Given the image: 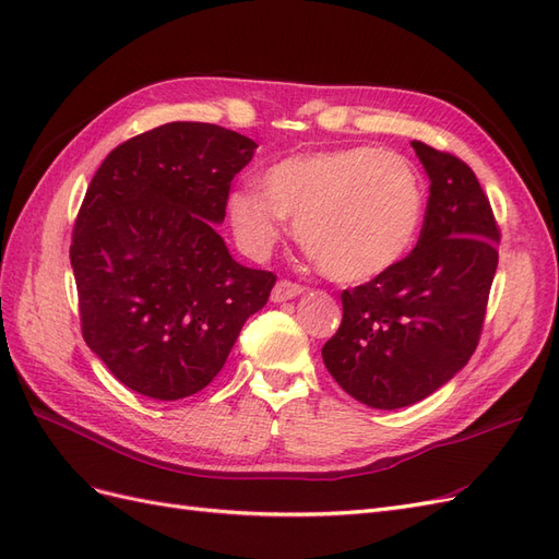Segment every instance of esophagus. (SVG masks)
<instances>
[{"mask_svg":"<svg viewBox=\"0 0 559 559\" xmlns=\"http://www.w3.org/2000/svg\"><path fill=\"white\" fill-rule=\"evenodd\" d=\"M302 292H306V286H302V284L292 282V280H280L273 286V294H270V298H273L275 302H284V300H292V298L300 296Z\"/></svg>","mask_w":559,"mask_h":559,"instance_id":"34e87169","label":"esophagus"}]
</instances>
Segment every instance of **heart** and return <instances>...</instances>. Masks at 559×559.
Listing matches in <instances>:
<instances>
[{
  "label": "heart",
  "mask_w": 559,
  "mask_h": 559,
  "mask_svg": "<svg viewBox=\"0 0 559 559\" xmlns=\"http://www.w3.org/2000/svg\"><path fill=\"white\" fill-rule=\"evenodd\" d=\"M230 224L251 253L282 238L286 216L321 273L357 284L384 275L413 249L425 218V183L396 151L343 146L270 165L263 191L242 186L228 198Z\"/></svg>",
  "instance_id": "heart-1"
}]
</instances>
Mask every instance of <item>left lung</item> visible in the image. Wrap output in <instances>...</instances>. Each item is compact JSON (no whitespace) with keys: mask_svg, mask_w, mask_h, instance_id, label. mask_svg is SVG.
I'll return each instance as SVG.
<instances>
[{"mask_svg":"<svg viewBox=\"0 0 559 559\" xmlns=\"http://www.w3.org/2000/svg\"><path fill=\"white\" fill-rule=\"evenodd\" d=\"M429 177L415 249L343 292V321L321 357L349 396L396 411L431 396L476 352L499 263V226L471 167L413 142Z\"/></svg>","mask_w":559,"mask_h":559,"instance_id":"1","label":"left lung"}]
</instances>
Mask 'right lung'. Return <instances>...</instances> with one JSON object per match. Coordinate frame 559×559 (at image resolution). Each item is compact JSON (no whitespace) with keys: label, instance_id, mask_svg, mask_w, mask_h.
I'll use <instances>...</instances> for the list:
<instances>
[{"label":"right lung","instance_id":"1","mask_svg":"<svg viewBox=\"0 0 559 559\" xmlns=\"http://www.w3.org/2000/svg\"><path fill=\"white\" fill-rule=\"evenodd\" d=\"M257 142L212 123H165L118 144L79 210L70 259L81 333L132 392L205 389L275 275L230 257L214 224Z\"/></svg>","mask_w":559,"mask_h":559}]
</instances>
